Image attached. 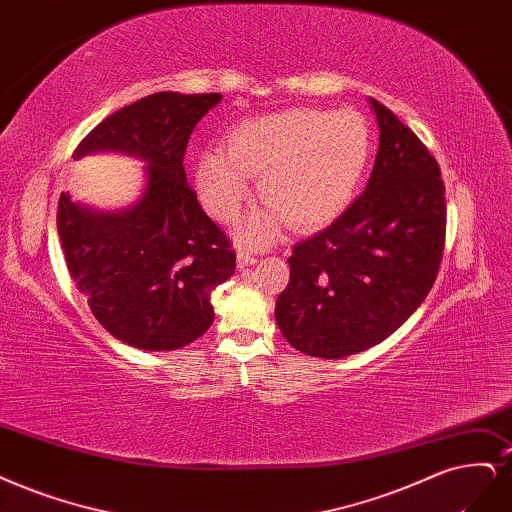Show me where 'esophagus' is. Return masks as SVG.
Listing matches in <instances>:
<instances>
[{
	"instance_id": "esophagus-1",
	"label": "esophagus",
	"mask_w": 512,
	"mask_h": 512,
	"mask_svg": "<svg viewBox=\"0 0 512 512\" xmlns=\"http://www.w3.org/2000/svg\"><path fill=\"white\" fill-rule=\"evenodd\" d=\"M256 254L254 252H250V250H239L237 252V267L239 269H245V267H250V264H256Z\"/></svg>"
}]
</instances>
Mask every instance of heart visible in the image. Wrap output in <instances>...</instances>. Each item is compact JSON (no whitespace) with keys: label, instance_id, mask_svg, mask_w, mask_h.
Segmentation results:
<instances>
[{"label":"heart","instance_id":"b5f03b06","mask_svg":"<svg viewBox=\"0 0 512 512\" xmlns=\"http://www.w3.org/2000/svg\"><path fill=\"white\" fill-rule=\"evenodd\" d=\"M370 148L373 135L362 114L292 108L241 120L226 137V152L203 150L197 186L211 214L231 222L260 175L267 203L243 222L241 239L271 243L288 222L311 231L337 220L356 197Z\"/></svg>","mask_w":512,"mask_h":512}]
</instances>
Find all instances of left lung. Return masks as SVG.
Wrapping results in <instances>:
<instances>
[{
	"mask_svg": "<svg viewBox=\"0 0 512 512\" xmlns=\"http://www.w3.org/2000/svg\"><path fill=\"white\" fill-rule=\"evenodd\" d=\"M379 150L362 195L322 233L298 243L275 320L313 358H347L381 343L428 296L445 248L440 169L402 122L368 97Z\"/></svg>",
	"mask_w": 512,
	"mask_h": 512,
	"instance_id": "1",
	"label": "left lung"
}]
</instances>
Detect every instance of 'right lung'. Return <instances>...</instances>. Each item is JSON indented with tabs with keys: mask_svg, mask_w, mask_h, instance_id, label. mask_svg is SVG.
<instances>
[{
	"mask_svg": "<svg viewBox=\"0 0 512 512\" xmlns=\"http://www.w3.org/2000/svg\"><path fill=\"white\" fill-rule=\"evenodd\" d=\"M220 93H154L88 133L74 158L120 152L144 161V188L131 205L97 209L59 199L57 228L72 279L95 320L137 349L173 351L214 322L211 290L235 273V252L184 171L197 122Z\"/></svg>",
	"mask_w": 512,
	"mask_h": 512,
	"instance_id": "1",
	"label": "right lung"
}]
</instances>
